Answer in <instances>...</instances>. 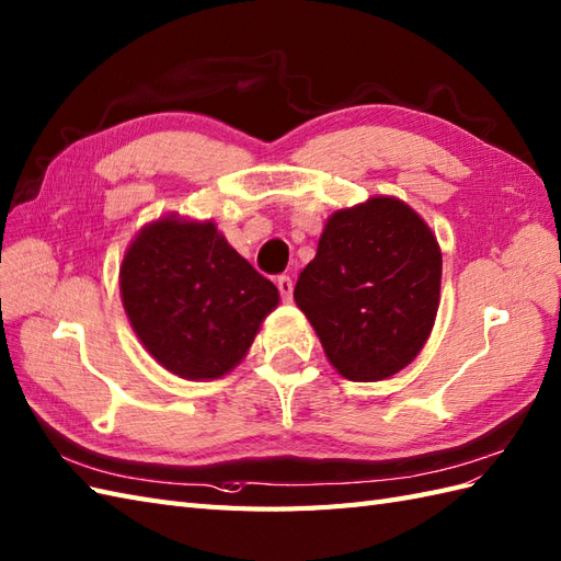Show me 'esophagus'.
<instances>
[{
	"mask_svg": "<svg viewBox=\"0 0 561 561\" xmlns=\"http://www.w3.org/2000/svg\"><path fill=\"white\" fill-rule=\"evenodd\" d=\"M277 289H279V294H282V301L289 304L291 296H294V284H291V279H289V277H279V279H277Z\"/></svg>",
	"mask_w": 561,
	"mask_h": 561,
	"instance_id": "1",
	"label": "esophagus"
}]
</instances>
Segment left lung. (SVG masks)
<instances>
[{
    "label": "left lung",
    "mask_w": 561,
    "mask_h": 561,
    "mask_svg": "<svg viewBox=\"0 0 561 561\" xmlns=\"http://www.w3.org/2000/svg\"><path fill=\"white\" fill-rule=\"evenodd\" d=\"M439 282L442 251L425 219L394 195H373L324 221L294 301L336 373L377 382L421 354Z\"/></svg>",
    "instance_id": "obj_1"
}]
</instances>
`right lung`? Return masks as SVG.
Returning <instances> with one entry per match:
<instances>
[{
  "mask_svg": "<svg viewBox=\"0 0 561 561\" xmlns=\"http://www.w3.org/2000/svg\"><path fill=\"white\" fill-rule=\"evenodd\" d=\"M126 318L148 354L184 380H215L249 354L277 286L231 249L213 219L148 221L119 267Z\"/></svg>",
  "mask_w": 561,
  "mask_h": 561,
  "instance_id": "obj_1",
  "label": "right lung"
}]
</instances>
